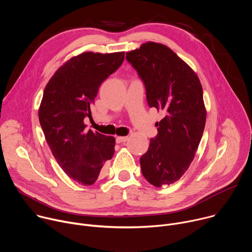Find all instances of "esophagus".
Masks as SVG:
<instances>
[{"label":"esophagus","instance_id":"obj_1","mask_svg":"<svg viewBox=\"0 0 252 252\" xmlns=\"http://www.w3.org/2000/svg\"><path fill=\"white\" fill-rule=\"evenodd\" d=\"M126 140H128V136H118L116 138V141L118 143H123V142H126Z\"/></svg>","mask_w":252,"mask_h":252}]
</instances>
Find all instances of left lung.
<instances>
[{
  "label": "left lung",
  "mask_w": 252,
  "mask_h": 252,
  "mask_svg": "<svg viewBox=\"0 0 252 252\" xmlns=\"http://www.w3.org/2000/svg\"><path fill=\"white\" fill-rule=\"evenodd\" d=\"M126 61L146 87L151 107L164 114L158 134L139 161L142 175L157 187L169 186L190 165L206 120L201 84L194 71L169 48L149 42L126 53Z\"/></svg>",
  "instance_id": "left-lung-1"
}]
</instances>
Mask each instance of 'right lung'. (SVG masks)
Wrapping results in <instances>:
<instances>
[{
  "label": "right lung",
  "instance_id": "right-lung-1",
  "mask_svg": "<svg viewBox=\"0 0 252 252\" xmlns=\"http://www.w3.org/2000/svg\"><path fill=\"white\" fill-rule=\"evenodd\" d=\"M124 60V52L83 53L62 65L44 91L39 120L46 140L64 173L83 186L96 182L115 153V137L87 131L84 120H93L91 106L99 86Z\"/></svg>",
  "mask_w": 252,
  "mask_h": 252
}]
</instances>
